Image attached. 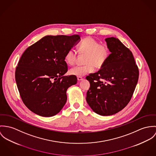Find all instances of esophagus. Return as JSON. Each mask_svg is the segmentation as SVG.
<instances>
[{
	"label": "esophagus",
	"instance_id": "esophagus-1",
	"mask_svg": "<svg viewBox=\"0 0 156 156\" xmlns=\"http://www.w3.org/2000/svg\"><path fill=\"white\" fill-rule=\"evenodd\" d=\"M77 80L78 81H82L83 80V78L82 77H80V76H78L77 77Z\"/></svg>",
	"mask_w": 156,
	"mask_h": 156
}]
</instances>
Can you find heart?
I'll return each instance as SVG.
<instances>
[{"mask_svg": "<svg viewBox=\"0 0 156 156\" xmlns=\"http://www.w3.org/2000/svg\"><path fill=\"white\" fill-rule=\"evenodd\" d=\"M78 51L80 55L84 57V66H75L69 70V73L76 76H83L92 72L94 67L101 68L109 58L111 51L105 44L100 42L91 36L84 37L78 45ZM78 52L73 48L69 49L65 54V59L70 66L75 65L78 60Z\"/></svg>", "mask_w": 156, "mask_h": 156, "instance_id": "heart-1", "label": "heart"}]
</instances>
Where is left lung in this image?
Segmentation results:
<instances>
[{
    "instance_id": "8db88e82",
    "label": "left lung",
    "mask_w": 156,
    "mask_h": 156,
    "mask_svg": "<svg viewBox=\"0 0 156 156\" xmlns=\"http://www.w3.org/2000/svg\"><path fill=\"white\" fill-rule=\"evenodd\" d=\"M111 54L98 72L86 79L90 83L87 102L101 115L120 111L130 102L139 78V69L132 51L115 37L105 39Z\"/></svg>"
}]
</instances>
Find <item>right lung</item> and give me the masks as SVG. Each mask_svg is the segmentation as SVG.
I'll use <instances>...</instances> for the list:
<instances>
[{"mask_svg": "<svg viewBox=\"0 0 156 156\" xmlns=\"http://www.w3.org/2000/svg\"><path fill=\"white\" fill-rule=\"evenodd\" d=\"M78 35L46 36L29 47L16 69L21 98L32 112L42 117L58 113L67 101L66 91L76 84V76L68 71L66 52L79 41Z\"/></svg>", "mask_w": 156, "mask_h": 156, "instance_id": "add662e5", "label": "right lung"}]
</instances>
